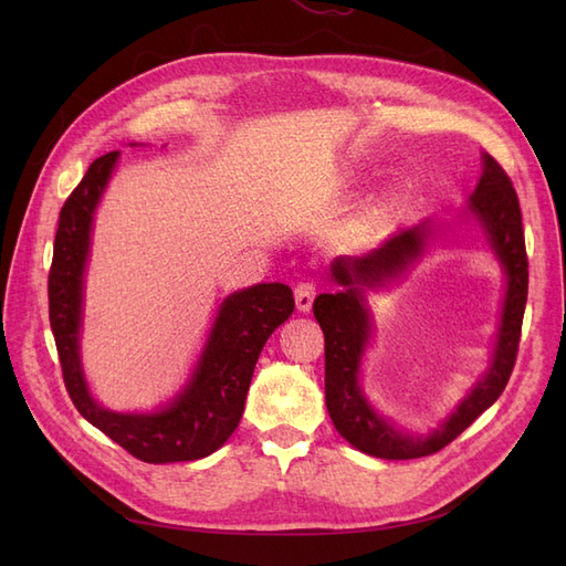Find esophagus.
Segmentation results:
<instances>
[{
    "label": "esophagus",
    "mask_w": 566,
    "mask_h": 566,
    "mask_svg": "<svg viewBox=\"0 0 566 566\" xmlns=\"http://www.w3.org/2000/svg\"><path fill=\"white\" fill-rule=\"evenodd\" d=\"M314 297H316V283H314V281H302V283H297V287H295L297 312H302V314L310 312L312 304H314Z\"/></svg>",
    "instance_id": "1"
}]
</instances>
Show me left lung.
I'll list each match as a JSON object with an SVG mask.
<instances>
[{
    "instance_id": "obj_1",
    "label": "left lung",
    "mask_w": 566,
    "mask_h": 566,
    "mask_svg": "<svg viewBox=\"0 0 566 566\" xmlns=\"http://www.w3.org/2000/svg\"><path fill=\"white\" fill-rule=\"evenodd\" d=\"M482 177L465 205V219L484 231L491 252L505 273V295L491 361L437 430L410 434L380 416L361 389L364 354L373 339V314L366 290H380L399 281L430 248L439 227L434 219L394 233L361 256H337L331 264L339 285L335 295L323 293L314 302V316L325 335V406L335 430L354 449L385 460H410L441 451L501 397L515 368L522 318L528 293V262L522 212L515 188L503 167L489 153L482 156Z\"/></svg>"
}]
</instances>
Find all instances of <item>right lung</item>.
<instances>
[{
    "label": "right lung",
    "mask_w": 566,
    "mask_h": 566,
    "mask_svg": "<svg viewBox=\"0 0 566 566\" xmlns=\"http://www.w3.org/2000/svg\"><path fill=\"white\" fill-rule=\"evenodd\" d=\"M119 150L96 158L59 214L49 271V323L63 382L80 416L144 462L198 460L224 447L243 418L256 358L271 333L295 310L293 290L256 283L219 304L212 328L186 385L150 413H117L101 406L82 368L84 273L92 252L94 214L115 172Z\"/></svg>",
    "instance_id": "1"
}]
</instances>
